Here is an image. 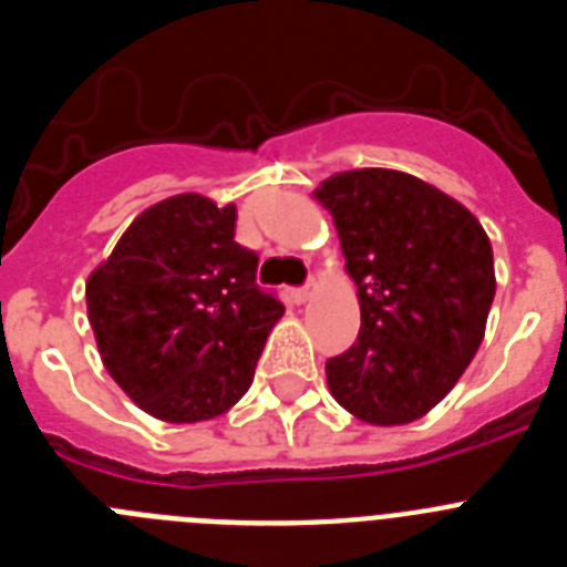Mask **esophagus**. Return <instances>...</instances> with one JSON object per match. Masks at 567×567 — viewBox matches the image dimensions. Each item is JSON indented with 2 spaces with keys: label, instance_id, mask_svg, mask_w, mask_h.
I'll list each match as a JSON object with an SVG mask.
<instances>
[{
  "label": "esophagus",
  "instance_id": "obj_1",
  "mask_svg": "<svg viewBox=\"0 0 567 567\" xmlns=\"http://www.w3.org/2000/svg\"><path fill=\"white\" fill-rule=\"evenodd\" d=\"M315 295H318V284H315V280H309L307 287L295 292V300H298V303H307V300H312Z\"/></svg>",
  "mask_w": 567,
  "mask_h": 567
}]
</instances>
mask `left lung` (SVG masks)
<instances>
[{
    "instance_id": "8db88e82",
    "label": "left lung",
    "mask_w": 567,
    "mask_h": 567,
    "mask_svg": "<svg viewBox=\"0 0 567 567\" xmlns=\"http://www.w3.org/2000/svg\"><path fill=\"white\" fill-rule=\"evenodd\" d=\"M358 284L360 334L327 360L332 398L369 425L429 414L474 360L497 292L483 224L417 175L346 169L315 189Z\"/></svg>"
}]
</instances>
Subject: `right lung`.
Returning a JSON list of instances; mask_svg holds the SVG:
<instances>
[{
    "label": "right lung",
    "mask_w": 567,
    "mask_h": 567,
    "mask_svg": "<svg viewBox=\"0 0 567 567\" xmlns=\"http://www.w3.org/2000/svg\"><path fill=\"white\" fill-rule=\"evenodd\" d=\"M235 204L182 193L144 209L87 278L110 378L162 423L221 417L249 392L284 303L255 287Z\"/></svg>",
    "instance_id": "right-lung-1"
}]
</instances>
